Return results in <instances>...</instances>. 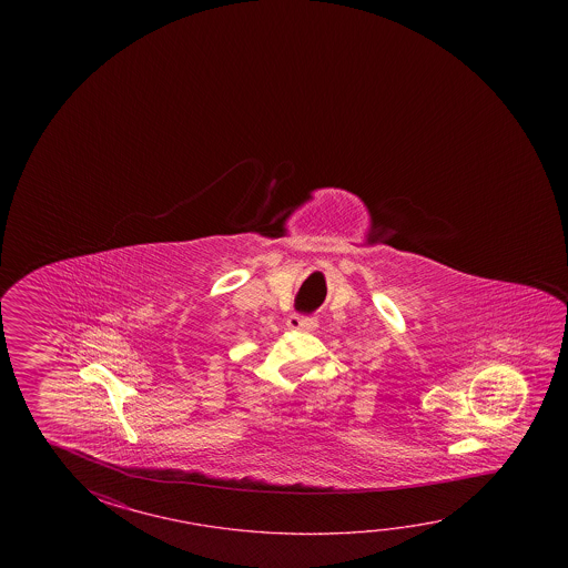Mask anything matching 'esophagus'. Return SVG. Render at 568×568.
Here are the masks:
<instances>
[{"label":"esophagus","instance_id":"esophagus-1","mask_svg":"<svg viewBox=\"0 0 568 568\" xmlns=\"http://www.w3.org/2000/svg\"><path fill=\"white\" fill-rule=\"evenodd\" d=\"M288 328L293 331H313L316 328V318L313 316L291 315L287 318Z\"/></svg>","mask_w":568,"mask_h":568}]
</instances>
